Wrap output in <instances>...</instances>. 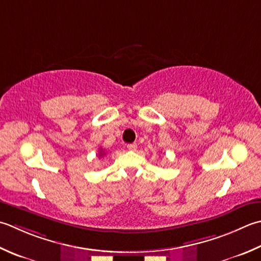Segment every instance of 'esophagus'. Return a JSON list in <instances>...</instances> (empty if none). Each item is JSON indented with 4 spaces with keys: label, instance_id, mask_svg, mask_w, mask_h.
<instances>
[{
    "label": "esophagus",
    "instance_id": "esophagus-1",
    "mask_svg": "<svg viewBox=\"0 0 261 261\" xmlns=\"http://www.w3.org/2000/svg\"><path fill=\"white\" fill-rule=\"evenodd\" d=\"M126 148L129 150H131V151H134V150H136L137 149V144H129L126 146Z\"/></svg>",
    "mask_w": 261,
    "mask_h": 261
}]
</instances>
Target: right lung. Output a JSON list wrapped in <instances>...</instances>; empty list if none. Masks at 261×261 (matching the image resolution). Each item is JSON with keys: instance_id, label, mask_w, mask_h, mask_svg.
I'll list each match as a JSON object with an SVG mask.
<instances>
[{"instance_id": "add662e5", "label": "right lung", "mask_w": 261, "mask_h": 261, "mask_svg": "<svg viewBox=\"0 0 261 261\" xmlns=\"http://www.w3.org/2000/svg\"><path fill=\"white\" fill-rule=\"evenodd\" d=\"M104 155V151H103V149H101L100 148V151H99V156H103Z\"/></svg>"}]
</instances>
